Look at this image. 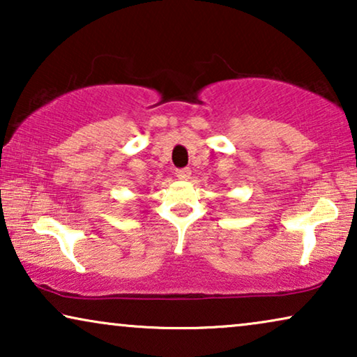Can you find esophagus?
<instances>
[{
    "instance_id": "obj_1",
    "label": "esophagus",
    "mask_w": 357,
    "mask_h": 357,
    "mask_svg": "<svg viewBox=\"0 0 357 357\" xmlns=\"http://www.w3.org/2000/svg\"><path fill=\"white\" fill-rule=\"evenodd\" d=\"M175 175H177L178 180H188L190 175H192V170H190V169H178L177 172H175Z\"/></svg>"
}]
</instances>
